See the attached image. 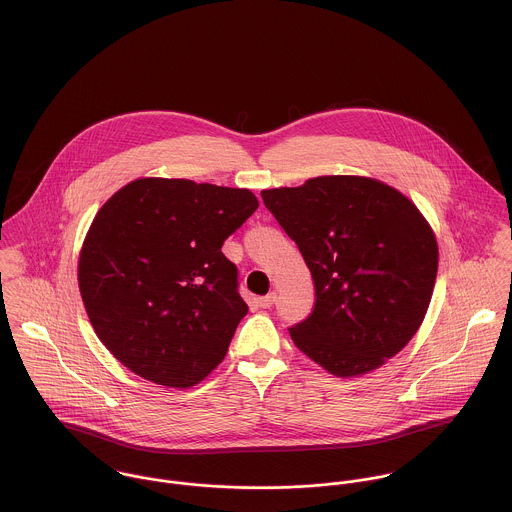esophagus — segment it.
Segmentation results:
<instances>
[{
  "label": "esophagus",
  "instance_id": "1",
  "mask_svg": "<svg viewBox=\"0 0 512 512\" xmlns=\"http://www.w3.org/2000/svg\"><path fill=\"white\" fill-rule=\"evenodd\" d=\"M276 302V292H271V294H267V296H263V298H259V306L261 308H271L273 304Z\"/></svg>",
  "mask_w": 512,
  "mask_h": 512
}]
</instances>
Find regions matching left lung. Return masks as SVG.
I'll list each match as a JSON object with an SVG mask.
<instances>
[{"label": "left lung", "mask_w": 512, "mask_h": 512, "mask_svg": "<svg viewBox=\"0 0 512 512\" xmlns=\"http://www.w3.org/2000/svg\"><path fill=\"white\" fill-rule=\"evenodd\" d=\"M298 245L315 286L294 345L339 378L376 370L421 327L433 296L438 247L419 208L394 187L327 175L261 191Z\"/></svg>", "instance_id": "left-lung-1"}]
</instances>
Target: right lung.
Here are the masks:
<instances>
[{
  "label": "right lung",
  "instance_id": "right-lung-1",
  "mask_svg": "<svg viewBox=\"0 0 512 512\" xmlns=\"http://www.w3.org/2000/svg\"><path fill=\"white\" fill-rule=\"evenodd\" d=\"M257 206L247 189L159 177L101 206L79 253V292L118 362L183 390L224 360L247 304L222 245Z\"/></svg>",
  "mask_w": 512,
  "mask_h": 512
}]
</instances>
